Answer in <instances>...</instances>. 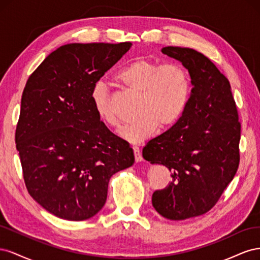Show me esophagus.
<instances>
[{"label": "esophagus", "instance_id": "esophagus-1", "mask_svg": "<svg viewBox=\"0 0 260 260\" xmlns=\"http://www.w3.org/2000/svg\"><path fill=\"white\" fill-rule=\"evenodd\" d=\"M133 152H135V157H136V161H142L143 157L142 154L140 152V148L138 146H133Z\"/></svg>", "mask_w": 260, "mask_h": 260}]
</instances>
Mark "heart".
<instances>
[{"mask_svg":"<svg viewBox=\"0 0 260 260\" xmlns=\"http://www.w3.org/2000/svg\"><path fill=\"white\" fill-rule=\"evenodd\" d=\"M117 80L130 91L140 93L135 121L124 125L119 136L129 143H141L152 137L158 124L170 127L183 115L192 93L187 70L179 64H164L148 58L128 62L116 75ZM91 100L100 119L108 127H118L111 94L103 82L94 84Z\"/></svg>","mask_w":260,"mask_h":260,"instance_id":"heart-1","label":"heart"}]
</instances>
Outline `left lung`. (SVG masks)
<instances>
[{"label": "left lung", "instance_id": "obj_1", "mask_svg": "<svg viewBox=\"0 0 260 260\" xmlns=\"http://www.w3.org/2000/svg\"><path fill=\"white\" fill-rule=\"evenodd\" d=\"M161 52L182 62L192 81L183 115L166 132L148 141L144 159L171 172V182L155 191L152 204L170 220L205 214L237 174L241 123L229 80L205 55L188 48Z\"/></svg>", "mask_w": 260, "mask_h": 260}]
</instances>
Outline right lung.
<instances>
[{
    "label": "right lung",
    "instance_id": "1",
    "mask_svg": "<svg viewBox=\"0 0 260 260\" xmlns=\"http://www.w3.org/2000/svg\"><path fill=\"white\" fill-rule=\"evenodd\" d=\"M130 42L70 43L31 74L15 142L29 194L54 216L82 221L103 208L109 179L135 162L127 141L102 121L91 91Z\"/></svg>",
    "mask_w": 260,
    "mask_h": 260
}]
</instances>
